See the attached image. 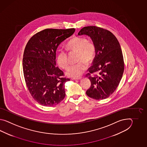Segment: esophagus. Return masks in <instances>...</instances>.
<instances>
[{
    "instance_id": "obj_1",
    "label": "esophagus",
    "mask_w": 147,
    "mask_h": 147,
    "mask_svg": "<svg viewBox=\"0 0 147 147\" xmlns=\"http://www.w3.org/2000/svg\"><path fill=\"white\" fill-rule=\"evenodd\" d=\"M81 77H79V78H72V79L73 80H80V79H81Z\"/></svg>"
}]
</instances>
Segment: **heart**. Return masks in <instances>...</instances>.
Segmentation results:
<instances>
[{
    "mask_svg": "<svg viewBox=\"0 0 147 147\" xmlns=\"http://www.w3.org/2000/svg\"><path fill=\"white\" fill-rule=\"evenodd\" d=\"M66 48L68 51L74 50L78 52V63L72 64L66 70V75L78 77L87 68V63L94 59L96 53L94 44L88 40L86 38L76 37L67 42ZM57 62L58 65L63 69H65L68 65V55L66 50L60 49L57 55Z\"/></svg>",
    "mask_w": 147,
    "mask_h": 147,
    "instance_id": "b5f03b06",
    "label": "heart"
}]
</instances>
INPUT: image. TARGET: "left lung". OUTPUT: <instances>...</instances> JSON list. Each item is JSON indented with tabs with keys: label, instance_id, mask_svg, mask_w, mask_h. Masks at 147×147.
<instances>
[{
	"label": "left lung",
	"instance_id": "left-lung-1",
	"mask_svg": "<svg viewBox=\"0 0 147 147\" xmlns=\"http://www.w3.org/2000/svg\"><path fill=\"white\" fill-rule=\"evenodd\" d=\"M78 34L90 37L96 47L92 65L86 76L91 81L86 94L96 100L106 99L116 90L124 71L123 57L119 41L110 31L94 26L82 28Z\"/></svg>",
	"mask_w": 147,
	"mask_h": 147
}]
</instances>
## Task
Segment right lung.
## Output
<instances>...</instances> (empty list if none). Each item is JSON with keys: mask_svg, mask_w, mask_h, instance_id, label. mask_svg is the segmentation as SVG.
<instances>
[{"mask_svg": "<svg viewBox=\"0 0 147 147\" xmlns=\"http://www.w3.org/2000/svg\"><path fill=\"white\" fill-rule=\"evenodd\" d=\"M75 28L46 29L34 34L25 47L22 67L25 82L31 96L42 106L51 107L65 98V84L70 80L57 67L56 52Z\"/></svg>", "mask_w": 147, "mask_h": 147, "instance_id": "right-lung-1", "label": "right lung"}]
</instances>
